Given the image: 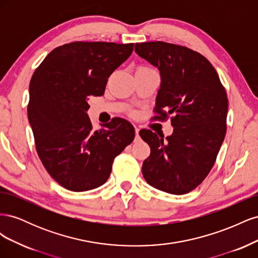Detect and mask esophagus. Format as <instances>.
<instances>
[{"label": "esophagus", "mask_w": 258, "mask_h": 258, "mask_svg": "<svg viewBox=\"0 0 258 258\" xmlns=\"http://www.w3.org/2000/svg\"><path fill=\"white\" fill-rule=\"evenodd\" d=\"M139 131H140V129L136 127V139H139V138H140V137H139Z\"/></svg>", "instance_id": "1"}]
</instances>
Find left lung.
Returning <instances> with one entry per match:
<instances>
[{
  "mask_svg": "<svg viewBox=\"0 0 258 258\" xmlns=\"http://www.w3.org/2000/svg\"><path fill=\"white\" fill-rule=\"evenodd\" d=\"M135 50L159 70L161 83L155 104L159 116L155 118L173 114V134L166 139L152 130L139 132L151 147L143 176L159 190L189 192L207 177L224 141L226 90L213 66L197 51L166 42L137 43Z\"/></svg>",
  "mask_w": 258,
  "mask_h": 258,
  "instance_id": "1",
  "label": "left lung"
}]
</instances>
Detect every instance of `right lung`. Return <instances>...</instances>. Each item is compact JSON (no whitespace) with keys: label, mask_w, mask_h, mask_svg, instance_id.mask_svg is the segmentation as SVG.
Instances as JSON below:
<instances>
[{"label":"right lung","mask_w":258,"mask_h":258,"mask_svg":"<svg viewBox=\"0 0 258 258\" xmlns=\"http://www.w3.org/2000/svg\"><path fill=\"white\" fill-rule=\"evenodd\" d=\"M135 44L74 42L43 60L30 82L28 118L36 152L50 176L64 188L86 191L103 185L114 158L135 139V128L116 117L93 130L90 96H103L108 77Z\"/></svg>","instance_id":"right-lung-1"}]
</instances>
